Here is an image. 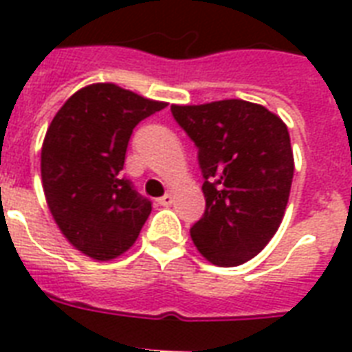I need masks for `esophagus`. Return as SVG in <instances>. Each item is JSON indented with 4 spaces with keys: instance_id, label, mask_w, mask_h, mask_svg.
I'll use <instances>...</instances> for the list:
<instances>
[{
    "instance_id": "1",
    "label": "esophagus",
    "mask_w": 352,
    "mask_h": 352,
    "mask_svg": "<svg viewBox=\"0 0 352 352\" xmlns=\"http://www.w3.org/2000/svg\"><path fill=\"white\" fill-rule=\"evenodd\" d=\"M171 203H173V195H171V193H166V195L159 197L160 206H170Z\"/></svg>"
}]
</instances>
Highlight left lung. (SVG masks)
Here are the masks:
<instances>
[{
	"mask_svg": "<svg viewBox=\"0 0 352 352\" xmlns=\"http://www.w3.org/2000/svg\"><path fill=\"white\" fill-rule=\"evenodd\" d=\"M171 115L197 146L204 179L193 245L217 267L243 265L283 219L294 175L289 129L267 107L235 98L171 106Z\"/></svg>",
	"mask_w": 352,
	"mask_h": 352,
	"instance_id": "obj_1",
	"label": "left lung"
}]
</instances>
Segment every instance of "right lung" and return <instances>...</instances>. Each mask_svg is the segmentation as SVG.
Masks as SVG:
<instances>
[{
  "label": "right lung",
  "mask_w": 352,
  "mask_h": 352,
  "mask_svg": "<svg viewBox=\"0 0 352 352\" xmlns=\"http://www.w3.org/2000/svg\"><path fill=\"white\" fill-rule=\"evenodd\" d=\"M164 102L93 84L52 118L41 148V182L58 228L82 254L109 261L133 246L151 201L122 175L133 129Z\"/></svg>",
  "instance_id": "right-lung-1"
}]
</instances>
